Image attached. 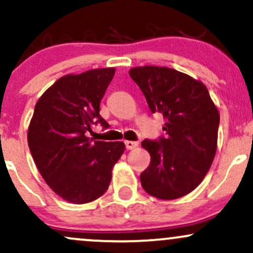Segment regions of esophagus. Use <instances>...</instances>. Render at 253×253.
<instances>
[{"instance_id": "34e87169", "label": "esophagus", "mask_w": 253, "mask_h": 253, "mask_svg": "<svg viewBox=\"0 0 253 253\" xmlns=\"http://www.w3.org/2000/svg\"><path fill=\"white\" fill-rule=\"evenodd\" d=\"M125 145H126L127 150H133L138 146V143H136V141H132V140H126L125 141Z\"/></svg>"}]
</instances>
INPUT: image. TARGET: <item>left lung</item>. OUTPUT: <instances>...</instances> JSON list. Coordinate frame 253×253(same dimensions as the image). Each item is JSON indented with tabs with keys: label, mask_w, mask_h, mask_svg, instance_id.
Returning <instances> with one entry per match:
<instances>
[{
	"label": "left lung",
	"mask_w": 253,
	"mask_h": 253,
	"mask_svg": "<svg viewBox=\"0 0 253 253\" xmlns=\"http://www.w3.org/2000/svg\"><path fill=\"white\" fill-rule=\"evenodd\" d=\"M129 76L143 91L150 110L167 120L165 138L144 140L149 168L141 172L144 190L161 200L193 191L213 163L220 114L201 81L165 66H136Z\"/></svg>",
	"instance_id": "8db88e82"
}]
</instances>
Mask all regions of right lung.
Listing matches in <instances>:
<instances>
[{
	"label": "right lung",
	"mask_w": 253,
	"mask_h": 253,
	"mask_svg": "<svg viewBox=\"0 0 253 253\" xmlns=\"http://www.w3.org/2000/svg\"><path fill=\"white\" fill-rule=\"evenodd\" d=\"M114 74V68H106L66 75L36 104L28 146L40 175L65 201L82 205L102 196L125 151L123 141L91 143L85 135L92 125L108 128L100 102Z\"/></svg>",
	"instance_id": "right-lung-1"
}]
</instances>
